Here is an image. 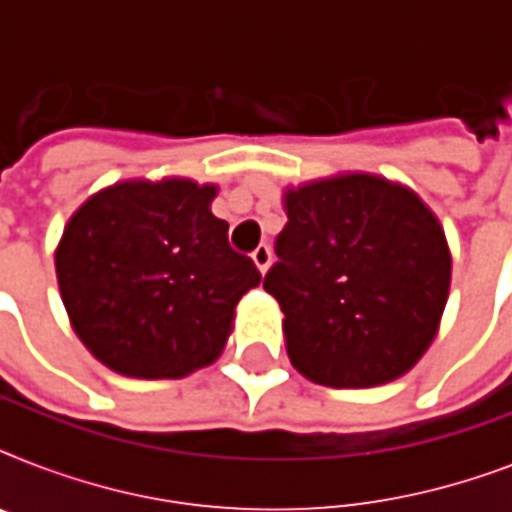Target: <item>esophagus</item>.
Returning <instances> with one entry per match:
<instances>
[{
    "label": "esophagus",
    "mask_w": 512,
    "mask_h": 512,
    "mask_svg": "<svg viewBox=\"0 0 512 512\" xmlns=\"http://www.w3.org/2000/svg\"><path fill=\"white\" fill-rule=\"evenodd\" d=\"M252 260H255V265L260 268V273L268 271V268H271V260H273L271 247H268V244H260V247L252 252Z\"/></svg>",
    "instance_id": "34e87169"
}]
</instances>
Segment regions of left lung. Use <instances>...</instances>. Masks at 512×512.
<instances>
[{
  "label": "left lung",
  "mask_w": 512,
  "mask_h": 512,
  "mask_svg": "<svg viewBox=\"0 0 512 512\" xmlns=\"http://www.w3.org/2000/svg\"><path fill=\"white\" fill-rule=\"evenodd\" d=\"M263 287L284 311L289 361L329 388L409 372L436 337L452 257L436 215L404 185L340 175L292 188Z\"/></svg>",
  "instance_id": "8db88e82"
}]
</instances>
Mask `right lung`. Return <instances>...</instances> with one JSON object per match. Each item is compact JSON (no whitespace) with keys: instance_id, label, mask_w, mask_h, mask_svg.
Here are the masks:
<instances>
[{"instance_id":"right-lung-1","label":"right lung","mask_w":512,"mask_h":512,"mask_svg":"<svg viewBox=\"0 0 512 512\" xmlns=\"http://www.w3.org/2000/svg\"><path fill=\"white\" fill-rule=\"evenodd\" d=\"M215 185L170 177L95 193L55 252L63 305L79 340L127 377L177 380L212 364L233 308L260 271L209 212Z\"/></svg>"}]
</instances>
